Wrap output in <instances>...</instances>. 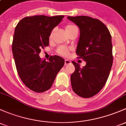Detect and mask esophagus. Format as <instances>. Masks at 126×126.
I'll use <instances>...</instances> for the list:
<instances>
[{
  "label": "esophagus",
  "instance_id": "obj_1",
  "mask_svg": "<svg viewBox=\"0 0 126 126\" xmlns=\"http://www.w3.org/2000/svg\"><path fill=\"white\" fill-rule=\"evenodd\" d=\"M71 64V62L70 60H64V64L65 65H68V64Z\"/></svg>",
  "mask_w": 126,
  "mask_h": 126
}]
</instances>
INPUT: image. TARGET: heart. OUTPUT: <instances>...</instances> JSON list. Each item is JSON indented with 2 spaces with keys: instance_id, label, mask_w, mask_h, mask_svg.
<instances>
[{
  "instance_id": "heart-1",
  "label": "heart",
  "mask_w": 126,
  "mask_h": 126,
  "mask_svg": "<svg viewBox=\"0 0 126 126\" xmlns=\"http://www.w3.org/2000/svg\"><path fill=\"white\" fill-rule=\"evenodd\" d=\"M77 26L75 25H72V24H68L66 26L65 30L66 32H69L71 31L72 30H73L74 29L77 28ZM54 32H55V29H53L52 31L50 32L49 35V39L51 40L52 38L53 35H54ZM57 52L59 53L60 55H63V56H67L69 54V49H68L66 47H64V46H60L57 49Z\"/></svg>"
}]
</instances>
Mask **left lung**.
I'll return each instance as SVG.
<instances>
[{"label": "left lung", "instance_id": "left-lung-1", "mask_svg": "<svg viewBox=\"0 0 126 126\" xmlns=\"http://www.w3.org/2000/svg\"><path fill=\"white\" fill-rule=\"evenodd\" d=\"M80 29L76 53L86 62L83 67L72 61L75 71L71 76L74 92L83 98L98 93L105 85L113 63L112 37L100 20L88 16H68Z\"/></svg>", "mask_w": 126, "mask_h": 126}]
</instances>
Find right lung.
<instances>
[{"label":"right lung","mask_w":126,"mask_h":126,"mask_svg":"<svg viewBox=\"0 0 126 126\" xmlns=\"http://www.w3.org/2000/svg\"><path fill=\"white\" fill-rule=\"evenodd\" d=\"M64 16H34L21 20L14 31L12 51L17 71L26 87L35 92H43L52 86L56 75L64 64L58 55L48 62L39 57L41 49L49 45V35Z\"/></svg>","instance_id":"add662e5"}]
</instances>
